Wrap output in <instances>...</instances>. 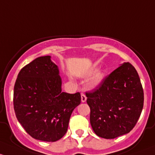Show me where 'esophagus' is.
Listing matches in <instances>:
<instances>
[{"instance_id": "obj_1", "label": "esophagus", "mask_w": 155, "mask_h": 155, "mask_svg": "<svg viewBox=\"0 0 155 155\" xmlns=\"http://www.w3.org/2000/svg\"><path fill=\"white\" fill-rule=\"evenodd\" d=\"M86 101H87V96L85 95V94L81 93V101L85 102Z\"/></svg>"}]
</instances>
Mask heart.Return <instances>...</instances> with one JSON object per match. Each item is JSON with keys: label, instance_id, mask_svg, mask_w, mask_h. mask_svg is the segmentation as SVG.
Wrapping results in <instances>:
<instances>
[{"label": "heart", "instance_id": "obj_1", "mask_svg": "<svg viewBox=\"0 0 155 155\" xmlns=\"http://www.w3.org/2000/svg\"><path fill=\"white\" fill-rule=\"evenodd\" d=\"M95 71H96V68H94V69H92V71H91V73H92V74H94ZM104 76V73L102 72V71L98 72V74H96V76L93 78L92 82H91V85H92V87H95V86L98 85V84L101 82L102 80H103Z\"/></svg>", "mask_w": 155, "mask_h": 155}]
</instances>
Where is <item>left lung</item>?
<instances>
[{"label":"left lung","mask_w":155,"mask_h":155,"mask_svg":"<svg viewBox=\"0 0 155 155\" xmlns=\"http://www.w3.org/2000/svg\"><path fill=\"white\" fill-rule=\"evenodd\" d=\"M86 95L92 129L105 139L129 133L136 125L144 103L140 77L130 63L118 67Z\"/></svg>","instance_id":"8db88e82"}]
</instances>
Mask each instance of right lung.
<instances>
[{"label":"right lung","instance_id":"obj_1","mask_svg":"<svg viewBox=\"0 0 155 155\" xmlns=\"http://www.w3.org/2000/svg\"><path fill=\"white\" fill-rule=\"evenodd\" d=\"M59 69L50 56L38 57L19 71L13 106L19 123L33 138L55 142L66 134L80 92H62Z\"/></svg>","mask_w":155,"mask_h":155}]
</instances>
